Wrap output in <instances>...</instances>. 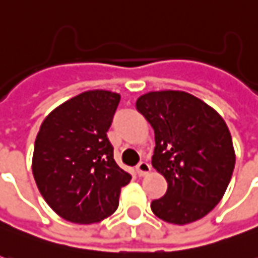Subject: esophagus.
Wrapping results in <instances>:
<instances>
[{
  "instance_id": "1",
  "label": "esophagus",
  "mask_w": 258,
  "mask_h": 258,
  "mask_svg": "<svg viewBox=\"0 0 258 258\" xmlns=\"http://www.w3.org/2000/svg\"><path fill=\"white\" fill-rule=\"evenodd\" d=\"M136 170H137L138 175H147L151 171V165L148 164L147 161H140L137 167H136Z\"/></svg>"
}]
</instances>
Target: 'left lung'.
Wrapping results in <instances>:
<instances>
[{"instance_id":"8db88e82","label":"left lung","mask_w":258,"mask_h":258,"mask_svg":"<svg viewBox=\"0 0 258 258\" xmlns=\"http://www.w3.org/2000/svg\"><path fill=\"white\" fill-rule=\"evenodd\" d=\"M137 110L154 128L153 167L164 175V197L151 203L157 217L173 224L200 220L217 206L235 164L224 120L204 101L184 91H153Z\"/></svg>"}]
</instances>
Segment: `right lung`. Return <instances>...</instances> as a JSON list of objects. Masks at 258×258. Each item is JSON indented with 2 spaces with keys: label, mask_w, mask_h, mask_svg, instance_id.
Wrapping results in <instances>:
<instances>
[{
  "label": "right lung",
  "mask_w": 258,
  "mask_h": 258,
  "mask_svg": "<svg viewBox=\"0 0 258 258\" xmlns=\"http://www.w3.org/2000/svg\"><path fill=\"white\" fill-rule=\"evenodd\" d=\"M118 102L120 94L85 91L41 124L32 174L44 200L67 221L91 224L111 216L121 188L131 180L114 161L107 137Z\"/></svg>",
  "instance_id": "add662e5"
}]
</instances>
